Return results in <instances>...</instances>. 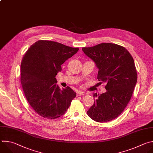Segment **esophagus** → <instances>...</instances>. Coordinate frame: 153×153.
<instances>
[{
	"label": "esophagus",
	"mask_w": 153,
	"mask_h": 153,
	"mask_svg": "<svg viewBox=\"0 0 153 153\" xmlns=\"http://www.w3.org/2000/svg\"><path fill=\"white\" fill-rule=\"evenodd\" d=\"M83 95H85V93L82 91H79L77 93V96H83Z\"/></svg>",
	"instance_id": "1"
}]
</instances>
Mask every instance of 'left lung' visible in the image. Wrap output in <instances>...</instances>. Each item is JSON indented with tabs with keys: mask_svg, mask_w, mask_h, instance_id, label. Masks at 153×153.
Instances as JSON below:
<instances>
[{
	"mask_svg": "<svg viewBox=\"0 0 153 153\" xmlns=\"http://www.w3.org/2000/svg\"><path fill=\"white\" fill-rule=\"evenodd\" d=\"M82 50L95 62L100 83H106V93L93 94L96 99L87 114L98 122L111 121L123 112L133 95L137 80L134 59L125 47L115 43H102Z\"/></svg>",
	"mask_w": 153,
	"mask_h": 153,
	"instance_id": "obj_1",
	"label": "left lung"
}]
</instances>
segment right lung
<instances>
[{
	"instance_id": "obj_1",
	"label": "right lung",
	"mask_w": 153,
	"mask_h": 153,
	"mask_svg": "<svg viewBox=\"0 0 153 153\" xmlns=\"http://www.w3.org/2000/svg\"><path fill=\"white\" fill-rule=\"evenodd\" d=\"M79 48L53 41L38 40L28 48L20 65V82L25 96L39 116L54 119L63 115L76 93L69 86L60 90L56 76L61 65Z\"/></svg>"
}]
</instances>
